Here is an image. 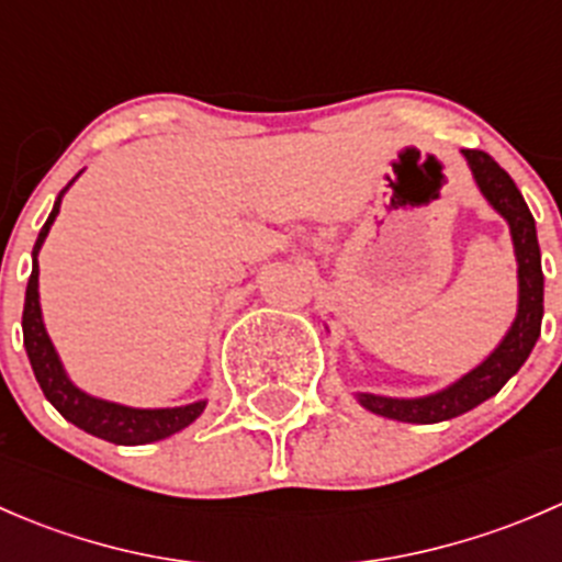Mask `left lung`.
Segmentation results:
<instances>
[{
    "label": "left lung",
    "instance_id": "left-lung-1",
    "mask_svg": "<svg viewBox=\"0 0 562 562\" xmlns=\"http://www.w3.org/2000/svg\"><path fill=\"white\" fill-rule=\"evenodd\" d=\"M475 181L486 201L508 220L514 236V249H517L519 263V310L517 321L508 328L506 339L495 348V353L481 361L473 372L457 381L454 386L438 391V394L422 396V400H391V396L359 394V402L367 411L378 416L396 418V422L411 424H438L446 418L462 416L473 411L484 400L495 396L506 386L512 375H517L519 367L530 356L538 334H541L543 315V271H541V249H538L536 220L527 209L522 192L517 190L514 179L481 149H464Z\"/></svg>",
    "mask_w": 562,
    "mask_h": 562
}]
</instances>
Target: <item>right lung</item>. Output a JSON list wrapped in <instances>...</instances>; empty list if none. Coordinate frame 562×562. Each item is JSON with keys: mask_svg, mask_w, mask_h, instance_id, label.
<instances>
[{"mask_svg": "<svg viewBox=\"0 0 562 562\" xmlns=\"http://www.w3.org/2000/svg\"><path fill=\"white\" fill-rule=\"evenodd\" d=\"M65 190L56 198L54 209H50L43 231H40L35 249H32V274L30 285H26L24 321H21V326H24L26 356H30V364L32 370H35L40 389H43L45 400H48L67 422H72L76 427H81L83 432L94 435V438L108 440V443L144 446L162 438H171L173 432H181V429L190 427V424L201 416L206 402H192V405L184 407H162V411H138V407H124L116 405V402L94 400V396L83 394L81 389L72 386L70 378L61 370V361L59 356H56L54 345H50L48 334H45L37 293V252L40 247H43L45 236H48L50 225H54L56 214H59V203Z\"/></svg>", "mask_w": 562, "mask_h": 562, "instance_id": "1", "label": "right lung"}]
</instances>
